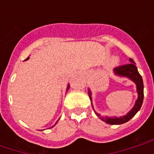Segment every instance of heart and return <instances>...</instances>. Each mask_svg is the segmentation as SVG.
I'll return each mask as SVG.
<instances>
[{"label":"heart","instance_id":"heart-1","mask_svg":"<svg viewBox=\"0 0 154 154\" xmlns=\"http://www.w3.org/2000/svg\"><path fill=\"white\" fill-rule=\"evenodd\" d=\"M111 63V65H116V64L118 63V59L115 57V58H113V59L111 60V63Z\"/></svg>","mask_w":154,"mask_h":154}]
</instances>
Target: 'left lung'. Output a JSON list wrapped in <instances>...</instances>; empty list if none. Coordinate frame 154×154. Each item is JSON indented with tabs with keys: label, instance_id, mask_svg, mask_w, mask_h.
Wrapping results in <instances>:
<instances>
[{
	"label": "left lung",
	"instance_id": "obj_1",
	"mask_svg": "<svg viewBox=\"0 0 154 154\" xmlns=\"http://www.w3.org/2000/svg\"><path fill=\"white\" fill-rule=\"evenodd\" d=\"M130 63L119 66L118 67L114 68V74L121 77H127L130 80L134 82L136 85V91L138 93V98L136 100L134 106H133L131 110H129L128 113L125 116H120V117H109V116H101L99 113H97L95 110L92 104V97H91V91L90 89H88V96L90 97L91 106L93 108V110L95 111V114L97 115L101 120H103L109 125H121L124 123H126L129 121V119H132L134 116H135L136 113L140 110L142 106L143 100V78L141 75L139 74V71L137 69L135 66V63L134 62L132 58H129Z\"/></svg>",
	"mask_w": 154,
	"mask_h": 154
}]
</instances>
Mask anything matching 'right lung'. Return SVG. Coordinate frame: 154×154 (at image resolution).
<instances>
[{
    "label": "right lung",
    "mask_w": 154,
    "mask_h": 154,
    "mask_svg": "<svg viewBox=\"0 0 154 154\" xmlns=\"http://www.w3.org/2000/svg\"><path fill=\"white\" fill-rule=\"evenodd\" d=\"M29 58V57H27V58H26V59H25V60H28ZM69 87H70V85H69V84H68V85H67V91H68V89H69ZM57 121H58V120H57ZM57 121L56 123H55V125H56V124H57ZM54 126H53V127H54Z\"/></svg>",
    "instance_id": "obj_1"
}]
</instances>
